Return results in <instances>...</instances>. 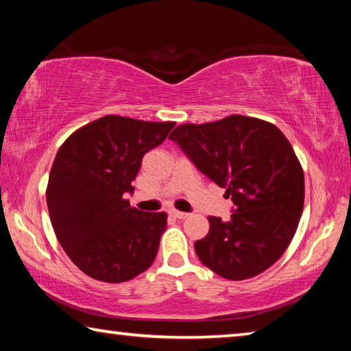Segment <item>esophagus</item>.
Here are the masks:
<instances>
[{"instance_id":"34e87169","label":"esophagus","mask_w":351,"mask_h":351,"mask_svg":"<svg viewBox=\"0 0 351 351\" xmlns=\"http://www.w3.org/2000/svg\"><path fill=\"white\" fill-rule=\"evenodd\" d=\"M170 213L173 217H176V218H180V219H184V218H187L190 213H187V212H181V210H176V209H171L170 210Z\"/></svg>"}]
</instances>
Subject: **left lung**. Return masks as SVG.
<instances>
[{
  "mask_svg": "<svg viewBox=\"0 0 351 351\" xmlns=\"http://www.w3.org/2000/svg\"><path fill=\"white\" fill-rule=\"evenodd\" d=\"M201 173L232 198L229 221L209 217V234L195 241L201 263L228 280H245L274 265L299 226L304 170L276 125L255 117L184 123L169 136Z\"/></svg>",
  "mask_w": 351,
  "mask_h": 351,
  "instance_id": "1",
  "label": "left lung"
}]
</instances>
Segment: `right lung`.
Masks as SVG:
<instances>
[{"instance_id": "obj_1", "label": "right lung", "mask_w": 351, "mask_h": 351, "mask_svg": "<svg viewBox=\"0 0 351 351\" xmlns=\"http://www.w3.org/2000/svg\"><path fill=\"white\" fill-rule=\"evenodd\" d=\"M173 127L111 114L77 130L57 152L47 210L58 243L86 276L121 283L150 268L167 215L138 210L127 195L144 154Z\"/></svg>"}]
</instances>
